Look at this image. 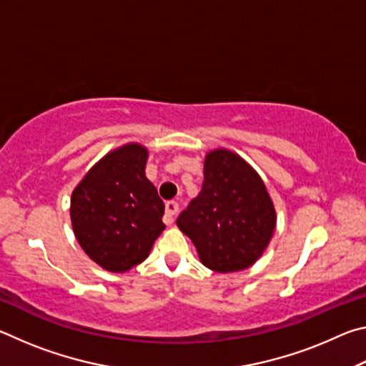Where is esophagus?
Masks as SVG:
<instances>
[{
    "label": "esophagus",
    "instance_id": "esophagus-1",
    "mask_svg": "<svg viewBox=\"0 0 366 366\" xmlns=\"http://www.w3.org/2000/svg\"><path fill=\"white\" fill-rule=\"evenodd\" d=\"M179 212V203L177 202H168L166 203V213H164V222L166 224H172L176 219V214Z\"/></svg>",
    "mask_w": 366,
    "mask_h": 366
}]
</instances>
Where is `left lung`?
I'll return each instance as SVG.
<instances>
[{
  "label": "left lung",
  "mask_w": 366,
  "mask_h": 366,
  "mask_svg": "<svg viewBox=\"0 0 366 366\" xmlns=\"http://www.w3.org/2000/svg\"><path fill=\"white\" fill-rule=\"evenodd\" d=\"M202 192L179 214L177 227L200 262L218 272L249 268L263 255L276 227L272 200L258 172L226 148L209 152Z\"/></svg>",
  "instance_id": "obj_1"
}]
</instances>
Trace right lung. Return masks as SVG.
Returning <instances> with one entry per match:
<instances>
[{"label":"right lung","mask_w":366,"mask_h":366,"mask_svg":"<svg viewBox=\"0 0 366 366\" xmlns=\"http://www.w3.org/2000/svg\"><path fill=\"white\" fill-rule=\"evenodd\" d=\"M148 150L127 144L98 161L72 192L71 221L82 250L103 269L144 262L166 227L164 203L145 176Z\"/></svg>","instance_id":"1"}]
</instances>
